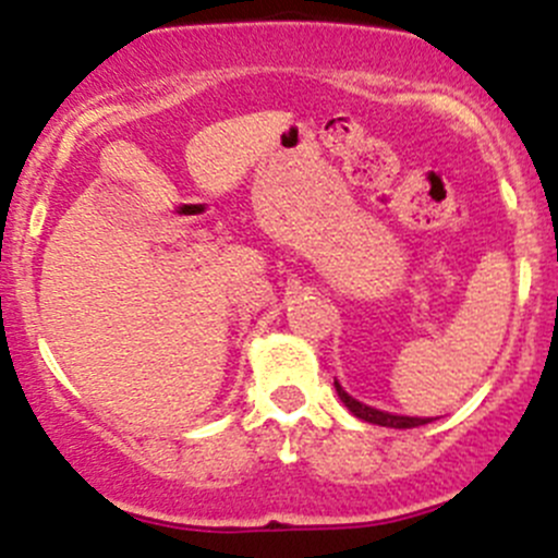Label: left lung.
<instances>
[{
  "label": "left lung",
  "instance_id": "8db88e82",
  "mask_svg": "<svg viewBox=\"0 0 558 558\" xmlns=\"http://www.w3.org/2000/svg\"><path fill=\"white\" fill-rule=\"evenodd\" d=\"M335 388L337 393H340V399L345 402V408L351 410L356 418L367 421V424H378V426H391V429H413V426H424L429 424L432 418H410V415H391V413H384V410H375L369 408V404H362L359 399L348 397L345 391H342V386L335 380Z\"/></svg>",
  "mask_w": 558,
  "mask_h": 558
}]
</instances>
